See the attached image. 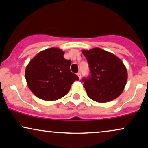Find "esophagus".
I'll use <instances>...</instances> for the list:
<instances>
[{
	"mask_svg": "<svg viewBox=\"0 0 148 148\" xmlns=\"http://www.w3.org/2000/svg\"><path fill=\"white\" fill-rule=\"evenodd\" d=\"M77 76H78V77H79V79H82V74H81L80 72L77 73Z\"/></svg>",
	"mask_w": 148,
	"mask_h": 148,
	"instance_id": "34e87169",
	"label": "esophagus"
}]
</instances>
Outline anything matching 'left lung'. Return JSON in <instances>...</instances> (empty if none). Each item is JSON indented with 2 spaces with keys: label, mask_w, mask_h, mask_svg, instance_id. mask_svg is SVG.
<instances>
[{
  "label": "left lung",
  "mask_w": 148,
  "mask_h": 148,
  "mask_svg": "<svg viewBox=\"0 0 148 148\" xmlns=\"http://www.w3.org/2000/svg\"><path fill=\"white\" fill-rule=\"evenodd\" d=\"M82 52L91 70V76L82 79L88 97L99 103L109 102L119 97L127 79L123 62L115 54L99 47Z\"/></svg>",
  "instance_id": "left-lung-1"
}]
</instances>
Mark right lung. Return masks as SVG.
Masks as SVG:
<instances>
[{"label":"right lung","instance_id":"add662e5","mask_svg":"<svg viewBox=\"0 0 148 148\" xmlns=\"http://www.w3.org/2000/svg\"><path fill=\"white\" fill-rule=\"evenodd\" d=\"M61 49L52 47L39 52L25 69V79L30 91L45 101H56L69 92L79 77L70 71L71 61L64 57Z\"/></svg>","mask_w":148,"mask_h":148}]
</instances>
